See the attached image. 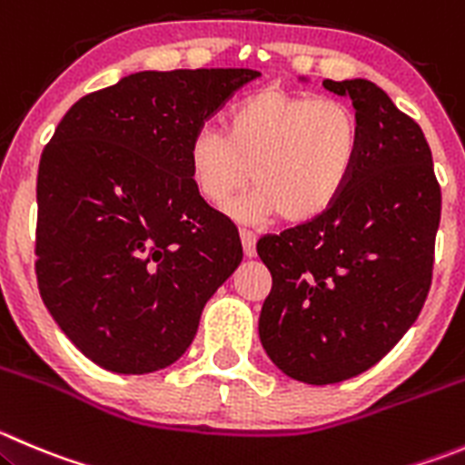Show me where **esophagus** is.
<instances>
[{
	"label": "esophagus",
	"mask_w": 465,
	"mask_h": 465,
	"mask_svg": "<svg viewBox=\"0 0 465 465\" xmlns=\"http://www.w3.org/2000/svg\"><path fill=\"white\" fill-rule=\"evenodd\" d=\"M241 241H242V252H245L247 259L256 256V233L250 229H241Z\"/></svg>",
	"instance_id": "34e87169"
}]
</instances>
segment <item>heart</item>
Instances as JSON below:
<instances>
[{"instance_id":"heart-1","label":"heart","mask_w":465,"mask_h":465,"mask_svg":"<svg viewBox=\"0 0 465 465\" xmlns=\"http://www.w3.org/2000/svg\"><path fill=\"white\" fill-rule=\"evenodd\" d=\"M361 127L341 99L263 88L233 104L224 132L202 127L188 143V173L209 204L223 206L252 182L254 191L232 206L241 220L272 215L309 223L333 206L357 168Z\"/></svg>"}]
</instances>
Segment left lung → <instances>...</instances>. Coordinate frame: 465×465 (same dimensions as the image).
I'll list each match as a JSON object with an SVG mask.
<instances>
[{"label":"left lung","mask_w":465,"mask_h":465,"mask_svg":"<svg viewBox=\"0 0 465 465\" xmlns=\"http://www.w3.org/2000/svg\"><path fill=\"white\" fill-rule=\"evenodd\" d=\"M322 85L352 99L361 127L357 168L331 209L256 242L272 274L261 345L283 375L313 386L366 372L416 322L440 223L422 129L372 81Z\"/></svg>","instance_id":"obj_1"}]
</instances>
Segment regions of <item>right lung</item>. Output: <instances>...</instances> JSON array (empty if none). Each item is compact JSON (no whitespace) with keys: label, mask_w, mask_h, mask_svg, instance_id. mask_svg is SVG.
Returning <instances> with one entry per match:
<instances>
[{"label":"right lung","mask_w":465,"mask_h":465,"mask_svg":"<svg viewBox=\"0 0 465 465\" xmlns=\"http://www.w3.org/2000/svg\"><path fill=\"white\" fill-rule=\"evenodd\" d=\"M247 67L143 70L81 97L40 156V297L84 357L118 375L173 366L242 261L188 173V143Z\"/></svg>","instance_id":"add662e5"}]
</instances>
